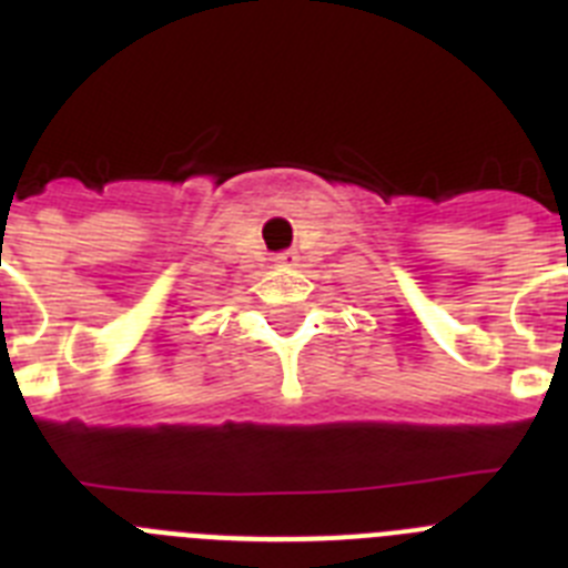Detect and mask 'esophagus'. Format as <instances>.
<instances>
[{
    "instance_id": "34e87169",
    "label": "esophagus",
    "mask_w": 568,
    "mask_h": 568,
    "mask_svg": "<svg viewBox=\"0 0 568 568\" xmlns=\"http://www.w3.org/2000/svg\"><path fill=\"white\" fill-rule=\"evenodd\" d=\"M295 261H298V255H295V253H278V255H275V264H278V267H290V264H295Z\"/></svg>"
}]
</instances>
